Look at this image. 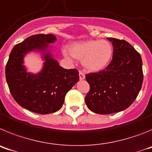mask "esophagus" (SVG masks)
<instances>
[{"label": "esophagus", "mask_w": 152, "mask_h": 152, "mask_svg": "<svg viewBox=\"0 0 152 152\" xmlns=\"http://www.w3.org/2000/svg\"><path fill=\"white\" fill-rule=\"evenodd\" d=\"M79 77H80V80H84V79L85 78V75H84V72H81V71L79 72Z\"/></svg>", "instance_id": "34e87169"}]
</instances>
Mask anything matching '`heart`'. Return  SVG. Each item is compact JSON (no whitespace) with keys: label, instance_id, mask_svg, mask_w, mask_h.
I'll return each mask as SVG.
<instances>
[{"label":"heart","instance_id":"obj_1","mask_svg":"<svg viewBox=\"0 0 152 152\" xmlns=\"http://www.w3.org/2000/svg\"><path fill=\"white\" fill-rule=\"evenodd\" d=\"M70 53L81 60L83 66L89 72H99L107 67L113 56V47L107 40H86L72 44Z\"/></svg>","mask_w":152,"mask_h":152}]
</instances>
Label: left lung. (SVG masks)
<instances>
[{"label":"left lung","instance_id":"8db88e82","mask_svg":"<svg viewBox=\"0 0 152 152\" xmlns=\"http://www.w3.org/2000/svg\"><path fill=\"white\" fill-rule=\"evenodd\" d=\"M113 46V59L105 69L86 75L90 91L85 103L95 113L110 114L128 108L143 82L140 54L128 42L107 38Z\"/></svg>","mask_w":152,"mask_h":152}]
</instances>
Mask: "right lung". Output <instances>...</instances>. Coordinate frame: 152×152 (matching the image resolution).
<instances>
[{
  "instance_id": "add662e5",
  "label": "right lung",
  "mask_w": 152,
  "mask_h": 152,
  "mask_svg": "<svg viewBox=\"0 0 152 152\" xmlns=\"http://www.w3.org/2000/svg\"><path fill=\"white\" fill-rule=\"evenodd\" d=\"M52 34H36L17 44L10 52L6 64V80L10 94L19 105L39 114L59 110L64 96L79 80L77 69H64L46 52L49 44L55 42ZM44 55V68L36 75L29 73L22 64L23 58L31 50Z\"/></svg>"
}]
</instances>
